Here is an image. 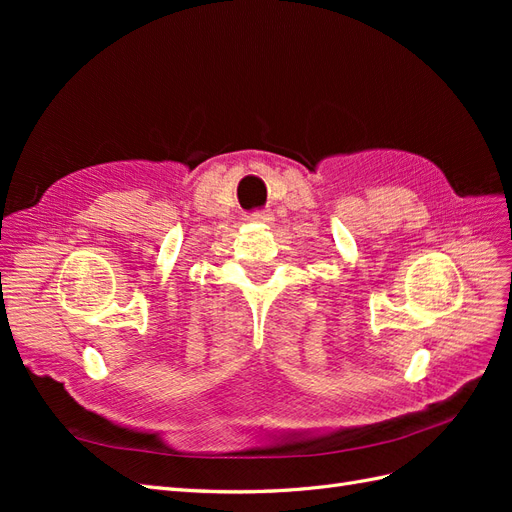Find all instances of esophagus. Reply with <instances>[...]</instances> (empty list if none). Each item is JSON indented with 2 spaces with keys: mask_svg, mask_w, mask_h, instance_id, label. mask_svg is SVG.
I'll list each match as a JSON object with an SVG mask.
<instances>
[{
  "mask_svg": "<svg viewBox=\"0 0 512 512\" xmlns=\"http://www.w3.org/2000/svg\"><path fill=\"white\" fill-rule=\"evenodd\" d=\"M250 220L256 224H271L273 222V211L271 209H254L250 213Z\"/></svg>",
  "mask_w": 512,
  "mask_h": 512,
  "instance_id": "obj_1",
  "label": "esophagus"
}]
</instances>
